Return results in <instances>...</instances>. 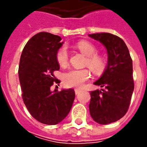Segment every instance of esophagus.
Returning <instances> with one entry per match:
<instances>
[{
	"mask_svg": "<svg viewBox=\"0 0 147 147\" xmlns=\"http://www.w3.org/2000/svg\"><path fill=\"white\" fill-rule=\"evenodd\" d=\"M74 92H75V94H78L81 92V89H79V88H75V89H74Z\"/></svg>",
	"mask_w": 147,
	"mask_h": 147,
	"instance_id": "esophagus-1",
	"label": "esophagus"
}]
</instances>
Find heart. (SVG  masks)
<instances>
[{"label": "heart", "instance_id": "1", "mask_svg": "<svg viewBox=\"0 0 147 147\" xmlns=\"http://www.w3.org/2000/svg\"><path fill=\"white\" fill-rule=\"evenodd\" d=\"M76 47L87 57L86 65L91 70L96 74L102 73L105 67V59L101 55L96 54V48L92 43L88 41H80L76 44ZM68 51L65 47H62L56 53V60L60 66L68 64ZM90 77L88 69H71L64 74L63 80L66 86L72 88L81 87Z\"/></svg>", "mask_w": 147, "mask_h": 147}]
</instances>
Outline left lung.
I'll return each mask as SVG.
<instances>
[{
  "label": "left lung",
  "instance_id": "8db88e82",
  "mask_svg": "<svg viewBox=\"0 0 147 147\" xmlns=\"http://www.w3.org/2000/svg\"><path fill=\"white\" fill-rule=\"evenodd\" d=\"M104 46L108 55L106 68L94 82L100 90L90 92V115L100 124L118 121L127 113L134 89L133 60L125 42L109 32L89 34Z\"/></svg>",
  "mask_w": 147,
  "mask_h": 147
}]
</instances>
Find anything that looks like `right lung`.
Instances as JSON below:
<instances>
[{"label":"right lung","mask_w":147,"mask_h":147,"mask_svg":"<svg viewBox=\"0 0 147 147\" xmlns=\"http://www.w3.org/2000/svg\"><path fill=\"white\" fill-rule=\"evenodd\" d=\"M63 43L57 35L38 32L27 42L20 57L19 78L23 100L31 115L44 124L55 125L62 121L75 97L72 88L51 90L53 82H59L54 71L59 69L56 53Z\"/></svg>","instance_id":"1"}]
</instances>
